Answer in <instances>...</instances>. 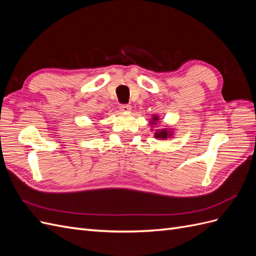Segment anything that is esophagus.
<instances>
[{
  "label": "esophagus",
  "mask_w": 256,
  "mask_h": 256,
  "mask_svg": "<svg viewBox=\"0 0 256 256\" xmlns=\"http://www.w3.org/2000/svg\"><path fill=\"white\" fill-rule=\"evenodd\" d=\"M120 110L122 112H125V113L130 112L131 111V106L130 104H120Z\"/></svg>",
  "instance_id": "esophagus-1"
}]
</instances>
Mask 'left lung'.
I'll use <instances>...</instances> for the list:
<instances>
[{
  "instance_id": "obj_1",
  "label": "left lung",
  "mask_w": 256,
  "mask_h": 256,
  "mask_svg": "<svg viewBox=\"0 0 256 256\" xmlns=\"http://www.w3.org/2000/svg\"><path fill=\"white\" fill-rule=\"evenodd\" d=\"M154 120H158V118H156V116H154ZM170 134H168V131H166V130H161L160 131V132H157L156 134V136H156V138H166L168 136H168Z\"/></svg>"
}]
</instances>
